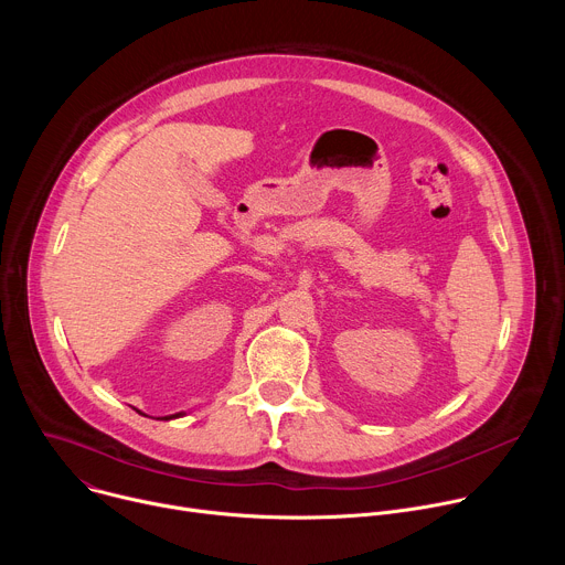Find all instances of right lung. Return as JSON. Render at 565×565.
Masks as SVG:
<instances>
[{
	"mask_svg": "<svg viewBox=\"0 0 565 565\" xmlns=\"http://www.w3.org/2000/svg\"><path fill=\"white\" fill-rule=\"evenodd\" d=\"M179 416V414H177ZM177 416H168V418H177Z\"/></svg>",
	"mask_w": 565,
	"mask_h": 565,
	"instance_id": "add662e5",
	"label": "right lung"
}]
</instances>
